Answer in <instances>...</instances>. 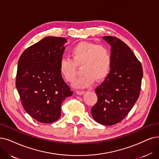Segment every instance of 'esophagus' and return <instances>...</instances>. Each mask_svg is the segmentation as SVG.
Returning a JSON list of instances; mask_svg holds the SVG:
<instances>
[{"label": "esophagus", "mask_w": 159, "mask_h": 159, "mask_svg": "<svg viewBox=\"0 0 159 159\" xmlns=\"http://www.w3.org/2000/svg\"><path fill=\"white\" fill-rule=\"evenodd\" d=\"M76 93L79 95H82L85 93L84 91H76Z\"/></svg>", "instance_id": "1"}]
</instances>
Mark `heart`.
Masks as SVG:
<instances>
[{"mask_svg":"<svg viewBox=\"0 0 159 159\" xmlns=\"http://www.w3.org/2000/svg\"><path fill=\"white\" fill-rule=\"evenodd\" d=\"M71 59L63 58L59 63V71L67 82H72L77 73L76 66H80L82 74L73 85L83 89L90 87L94 81H100L108 75L111 65L110 50L104 45L81 42L70 51Z\"/></svg>","mask_w":159,"mask_h":159,"instance_id":"heart-1","label":"heart"}]
</instances>
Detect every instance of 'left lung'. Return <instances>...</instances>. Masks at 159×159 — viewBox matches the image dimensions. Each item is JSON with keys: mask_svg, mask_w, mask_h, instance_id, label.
Returning <instances> with one entry per match:
<instances>
[{"mask_svg": "<svg viewBox=\"0 0 159 159\" xmlns=\"http://www.w3.org/2000/svg\"><path fill=\"white\" fill-rule=\"evenodd\" d=\"M102 39L111 46V69L95 89L98 100L91 114L98 123L110 126L121 121L135 104L141 90L143 70L140 62L125 43L110 36Z\"/></svg>", "mask_w": 159, "mask_h": 159, "instance_id": "1", "label": "left lung"}]
</instances>
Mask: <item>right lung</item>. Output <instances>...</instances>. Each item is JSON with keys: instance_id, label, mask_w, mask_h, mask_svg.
I'll list each match as a JSON object with an SVG mask.
<instances>
[{"instance_id": "1", "label": "right lung", "mask_w": 159, "mask_h": 159, "mask_svg": "<svg viewBox=\"0 0 159 159\" xmlns=\"http://www.w3.org/2000/svg\"><path fill=\"white\" fill-rule=\"evenodd\" d=\"M67 40L47 36L25 49L18 61L16 88L25 110L42 123L61 117V107L73 92L63 80L59 63Z\"/></svg>"}]
</instances>
